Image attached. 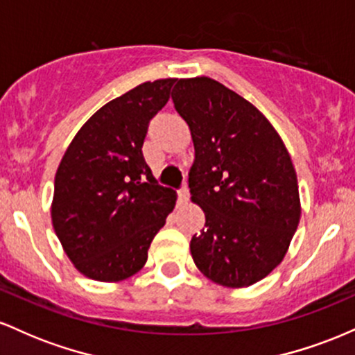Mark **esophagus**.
<instances>
[{"label":"esophagus","instance_id":"esophagus-1","mask_svg":"<svg viewBox=\"0 0 355 355\" xmlns=\"http://www.w3.org/2000/svg\"><path fill=\"white\" fill-rule=\"evenodd\" d=\"M189 197H190L189 187L183 185L182 190L178 191V202H180V203H187V202H189Z\"/></svg>","mask_w":355,"mask_h":355}]
</instances>
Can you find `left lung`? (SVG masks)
Returning a JSON list of instances; mask_svg holds the SVG:
<instances>
[{
  "label": "left lung",
  "instance_id": "8db88e82",
  "mask_svg": "<svg viewBox=\"0 0 355 355\" xmlns=\"http://www.w3.org/2000/svg\"><path fill=\"white\" fill-rule=\"evenodd\" d=\"M172 100L195 146L191 202L205 214L195 266L222 287H248L282 262L299 227L291 155L266 115L217 80H177Z\"/></svg>",
  "mask_w": 355,
  "mask_h": 355
}]
</instances>
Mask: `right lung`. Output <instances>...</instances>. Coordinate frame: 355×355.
Returning <instances> with one entry per match:
<instances>
[{"instance_id": "add662e5", "label": "right lung", "mask_w": 355, "mask_h": 355, "mask_svg": "<svg viewBox=\"0 0 355 355\" xmlns=\"http://www.w3.org/2000/svg\"><path fill=\"white\" fill-rule=\"evenodd\" d=\"M177 78L145 81L93 113L55 175L51 222L80 274L120 282L140 272L177 191L155 183L141 146Z\"/></svg>"}]
</instances>
